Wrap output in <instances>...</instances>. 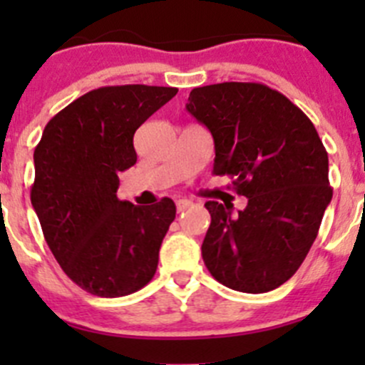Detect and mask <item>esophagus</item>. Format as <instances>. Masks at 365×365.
<instances>
[{
  "mask_svg": "<svg viewBox=\"0 0 365 365\" xmlns=\"http://www.w3.org/2000/svg\"><path fill=\"white\" fill-rule=\"evenodd\" d=\"M190 205H192V201H189V200H178V201H176V212H178V213L185 212V210L189 208Z\"/></svg>",
  "mask_w": 365,
  "mask_h": 365,
  "instance_id": "34e87169",
  "label": "esophagus"
}]
</instances>
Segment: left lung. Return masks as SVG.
Listing matches in <instances>:
<instances>
[{
  "label": "left lung",
  "mask_w": 365,
  "mask_h": 365,
  "mask_svg": "<svg viewBox=\"0 0 365 365\" xmlns=\"http://www.w3.org/2000/svg\"><path fill=\"white\" fill-rule=\"evenodd\" d=\"M185 108L212 132L213 175L247 197L238 215L205 203L206 268L235 292H272L300 268L332 200L325 146L302 109L259 83L194 88Z\"/></svg>",
  "instance_id": "8db88e82"
}]
</instances>
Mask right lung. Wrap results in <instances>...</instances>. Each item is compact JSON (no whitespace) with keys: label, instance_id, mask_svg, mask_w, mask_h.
I'll list each match as a JSON object with an SVG mask.
<instances>
[{"label":"right lung","instance_id":"1","mask_svg":"<svg viewBox=\"0 0 365 365\" xmlns=\"http://www.w3.org/2000/svg\"><path fill=\"white\" fill-rule=\"evenodd\" d=\"M176 88L125 84L88 91L61 109L36 145L31 205L65 274L91 295H130L153 279L176 206L118 200L138 160L134 134Z\"/></svg>","mask_w":365,"mask_h":365}]
</instances>
